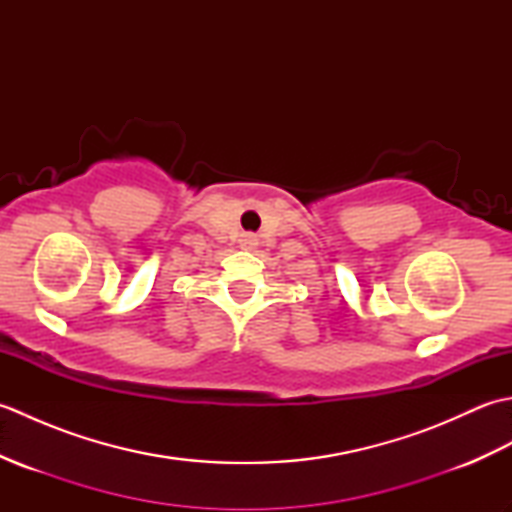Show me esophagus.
Listing matches in <instances>:
<instances>
[{"label":"esophagus","instance_id":"esophagus-1","mask_svg":"<svg viewBox=\"0 0 512 512\" xmlns=\"http://www.w3.org/2000/svg\"><path fill=\"white\" fill-rule=\"evenodd\" d=\"M257 244H259V239L253 233H244L242 239H239V246H242L244 250H253V248H257Z\"/></svg>","mask_w":512,"mask_h":512}]
</instances>
